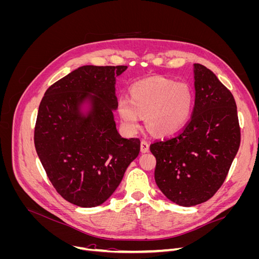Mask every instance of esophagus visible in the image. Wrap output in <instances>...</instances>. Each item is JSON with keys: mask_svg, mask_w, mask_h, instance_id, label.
<instances>
[{"mask_svg": "<svg viewBox=\"0 0 259 259\" xmlns=\"http://www.w3.org/2000/svg\"><path fill=\"white\" fill-rule=\"evenodd\" d=\"M140 151H142V153H146L149 151V144L145 142V140L140 143Z\"/></svg>", "mask_w": 259, "mask_h": 259, "instance_id": "obj_1", "label": "esophagus"}]
</instances>
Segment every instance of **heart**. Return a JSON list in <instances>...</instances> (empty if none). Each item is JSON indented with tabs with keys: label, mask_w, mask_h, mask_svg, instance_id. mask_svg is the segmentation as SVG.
Wrapping results in <instances>:
<instances>
[{
	"label": "heart",
	"mask_w": 259,
	"mask_h": 259,
	"mask_svg": "<svg viewBox=\"0 0 259 259\" xmlns=\"http://www.w3.org/2000/svg\"><path fill=\"white\" fill-rule=\"evenodd\" d=\"M193 105L194 93L189 84L154 76L133 85L131 97L120 96L117 111L127 133H135L145 115L153 134L169 136L186 126Z\"/></svg>",
	"instance_id": "b5f03b06"
}]
</instances>
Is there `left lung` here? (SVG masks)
<instances>
[{
  "label": "left lung",
  "instance_id": "1",
  "mask_svg": "<svg viewBox=\"0 0 259 259\" xmlns=\"http://www.w3.org/2000/svg\"><path fill=\"white\" fill-rule=\"evenodd\" d=\"M192 116L178 135L155 142V184L180 206L207 201L224 184L240 147L237 105L232 94L206 67L193 65Z\"/></svg>",
  "mask_w": 259,
  "mask_h": 259
}]
</instances>
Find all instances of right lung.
Instances as JSON below:
<instances>
[{
    "mask_svg": "<svg viewBox=\"0 0 259 259\" xmlns=\"http://www.w3.org/2000/svg\"><path fill=\"white\" fill-rule=\"evenodd\" d=\"M126 66H83L54 83L38 107L34 145L56 191L80 207L103 204L140 150L117 133L115 77Z\"/></svg>",
    "mask_w": 259,
    "mask_h": 259,
    "instance_id": "1",
    "label": "right lung"
}]
</instances>
